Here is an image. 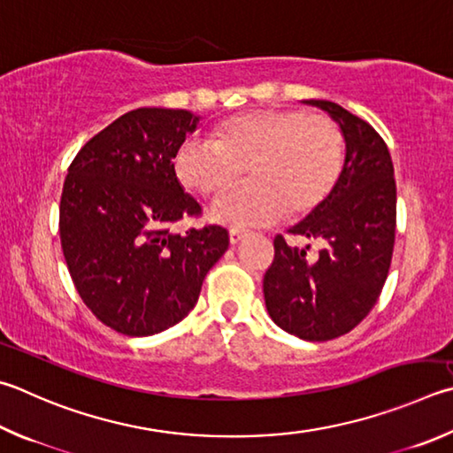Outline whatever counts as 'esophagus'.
<instances>
[{"label":"esophagus","instance_id":"1","mask_svg":"<svg viewBox=\"0 0 453 453\" xmlns=\"http://www.w3.org/2000/svg\"><path fill=\"white\" fill-rule=\"evenodd\" d=\"M245 235H248V232H242V229H232V232H229V243L237 245Z\"/></svg>","mask_w":453,"mask_h":453}]
</instances>
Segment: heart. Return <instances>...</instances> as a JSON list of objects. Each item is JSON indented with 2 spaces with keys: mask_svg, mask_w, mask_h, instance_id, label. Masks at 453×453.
Returning <instances> with one entry per match:
<instances>
[{
  "mask_svg": "<svg viewBox=\"0 0 453 453\" xmlns=\"http://www.w3.org/2000/svg\"><path fill=\"white\" fill-rule=\"evenodd\" d=\"M342 166L339 125L299 109L237 114L218 127L216 141H188L174 160L180 182L202 196L224 192L250 168L253 182L221 194L210 211L234 227L307 216L333 192Z\"/></svg>",
  "mask_w": 453,
  "mask_h": 453,
  "instance_id": "obj_1",
  "label": "heart"
}]
</instances>
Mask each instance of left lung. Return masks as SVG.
Returning a JSON list of instances; mask_svg holds the SVG:
<instances>
[{
	"label": "left lung",
	"mask_w": 453,
	"mask_h": 453,
	"mask_svg": "<svg viewBox=\"0 0 453 453\" xmlns=\"http://www.w3.org/2000/svg\"><path fill=\"white\" fill-rule=\"evenodd\" d=\"M325 111L344 138V166L326 200L289 232L323 248H293L275 237V259L263 277L269 317L303 341L323 342L363 320L388 275L396 232V182L380 134L331 101H303Z\"/></svg>",
	"instance_id": "left-lung-1"
}]
</instances>
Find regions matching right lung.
I'll return each instance as SVG.
<instances>
[{
	"label": "right lung",
	"mask_w": 453,
	"mask_h": 453,
	"mask_svg": "<svg viewBox=\"0 0 453 453\" xmlns=\"http://www.w3.org/2000/svg\"><path fill=\"white\" fill-rule=\"evenodd\" d=\"M200 120L142 106L90 138L69 166L59 208L65 261L85 305L117 333L150 336L180 323L227 251L219 226L170 229L202 211L172 164Z\"/></svg>",
	"instance_id": "1"
}]
</instances>
